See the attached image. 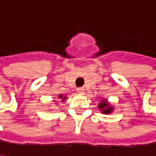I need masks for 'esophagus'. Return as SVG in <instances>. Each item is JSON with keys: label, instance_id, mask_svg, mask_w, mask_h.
<instances>
[{"label": "esophagus", "instance_id": "esophagus-1", "mask_svg": "<svg viewBox=\"0 0 156 156\" xmlns=\"http://www.w3.org/2000/svg\"><path fill=\"white\" fill-rule=\"evenodd\" d=\"M76 91L79 92V93H83L84 92V88H77Z\"/></svg>", "mask_w": 156, "mask_h": 156}]
</instances>
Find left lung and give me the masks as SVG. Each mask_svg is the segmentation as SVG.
Wrapping results in <instances>:
<instances>
[{
    "label": "left lung",
    "mask_w": 156,
    "mask_h": 156,
    "mask_svg": "<svg viewBox=\"0 0 156 156\" xmlns=\"http://www.w3.org/2000/svg\"><path fill=\"white\" fill-rule=\"evenodd\" d=\"M108 106V103H106V102H104L103 101H101V103H100V105H99V107H100V109H101V110H103L102 112H104V113H110L111 112H112V107H108L107 109H104V108H106Z\"/></svg>",
    "instance_id": "obj_1"
}]
</instances>
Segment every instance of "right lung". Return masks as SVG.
I'll list each match as a JSON object with an SVG mask.
<instances>
[{"label": "right lung", "instance_id": "1", "mask_svg": "<svg viewBox=\"0 0 156 156\" xmlns=\"http://www.w3.org/2000/svg\"><path fill=\"white\" fill-rule=\"evenodd\" d=\"M59 98H62V95H60V96H59ZM65 99H66V97H64V99H63V100H65Z\"/></svg>", "mask_w": 156, "mask_h": 156}]
</instances>
